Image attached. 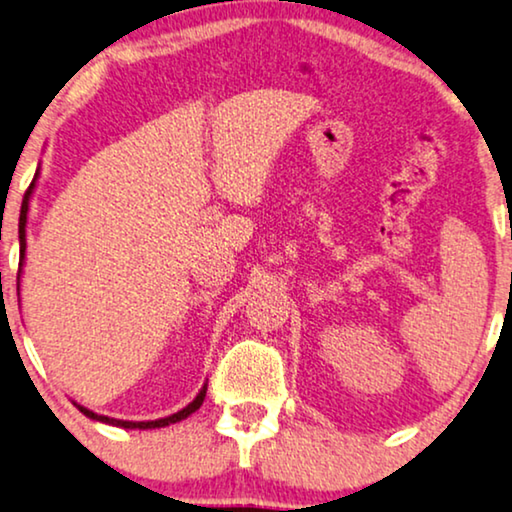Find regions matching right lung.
Segmentation results:
<instances>
[{"mask_svg":"<svg viewBox=\"0 0 512 512\" xmlns=\"http://www.w3.org/2000/svg\"><path fill=\"white\" fill-rule=\"evenodd\" d=\"M37 177H39V168H37V173H34V180H32V185H30V189H27V194H25V199H23V206H20V224H18V238H20V271H18V290H20V274H23V262H25V248H27V234H25V227H27V213H30V199H32V192H34V182H37ZM18 297H20V292H18ZM206 391H208V384H203L201 386V391L196 393V398L192 400V403H189L187 407H182L180 412H175V414H170V417H163V419H154V421H124V419H112V417H105V414H98V412H93V410H88V407H84V405H79V403H72L77 405V410L84 414V417H88V419H93V421H100V424H109V426H119V428H138V431H147V428H163V426H170V424H177V421H182V419H187L189 414H194L196 410H199V407L203 405V398H206Z\"/></svg>","mask_w":512,"mask_h":512,"instance_id":"add662e5","label":"right lung"}]
</instances>
